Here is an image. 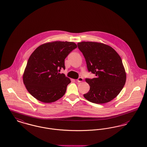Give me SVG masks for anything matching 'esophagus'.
<instances>
[{"instance_id": "34e87169", "label": "esophagus", "mask_w": 147, "mask_h": 147, "mask_svg": "<svg viewBox=\"0 0 147 147\" xmlns=\"http://www.w3.org/2000/svg\"><path fill=\"white\" fill-rule=\"evenodd\" d=\"M83 78H82V77H79V78H78V79L77 80V81L78 82H83Z\"/></svg>"}]
</instances>
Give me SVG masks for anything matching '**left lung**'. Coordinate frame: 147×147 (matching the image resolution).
<instances>
[{
    "label": "left lung",
    "mask_w": 147,
    "mask_h": 147,
    "mask_svg": "<svg viewBox=\"0 0 147 147\" xmlns=\"http://www.w3.org/2000/svg\"><path fill=\"white\" fill-rule=\"evenodd\" d=\"M89 71L95 78L86 79L90 86L84 97L96 104L111 101L119 94L126 82V73L121 57L108 45L93 42L78 43Z\"/></svg>",
    "instance_id": "left-lung-1"
}]
</instances>
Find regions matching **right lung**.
<instances>
[{
    "label": "right lung",
    "mask_w": 147,
    "mask_h": 147,
    "mask_svg": "<svg viewBox=\"0 0 147 147\" xmlns=\"http://www.w3.org/2000/svg\"><path fill=\"white\" fill-rule=\"evenodd\" d=\"M77 47L74 42L55 41L39 46L30 55L23 80L28 92L45 103L61 98L71 82L61 69H65L64 60Z\"/></svg>",
    "instance_id": "add662e5"
}]
</instances>
